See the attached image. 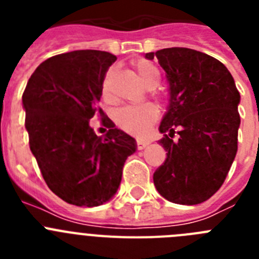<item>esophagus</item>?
Instances as JSON below:
<instances>
[{"mask_svg":"<svg viewBox=\"0 0 259 259\" xmlns=\"http://www.w3.org/2000/svg\"><path fill=\"white\" fill-rule=\"evenodd\" d=\"M148 145H149V143H148V141H144V140H137L136 141V146H137V149H139V150H143L144 148H146Z\"/></svg>","mask_w":259,"mask_h":259,"instance_id":"obj_1","label":"esophagus"}]
</instances>
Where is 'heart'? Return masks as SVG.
I'll return each mask as SVG.
<instances>
[{"mask_svg":"<svg viewBox=\"0 0 259 259\" xmlns=\"http://www.w3.org/2000/svg\"><path fill=\"white\" fill-rule=\"evenodd\" d=\"M134 68L141 83L146 88L153 89L161 81L159 70L146 59H137L134 62ZM107 83L109 76L104 84V98H109L107 95ZM158 110L153 105H141V106H127L119 109L114 115L115 124L122 131L132 135V136H144L148 134L149 128L157 122Z\"/></svg>","mask_w":259,"mask_h":259,"instance_id":"obj_1","label":"heart"}]
</instances>
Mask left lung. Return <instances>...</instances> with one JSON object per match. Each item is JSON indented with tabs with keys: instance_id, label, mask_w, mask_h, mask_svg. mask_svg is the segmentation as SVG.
I'll return each instance as SVG.
<instances>
[{
	"instance_id": "left-lung-1",
	"label": "left lung",
	"mask_w": 259,
	"mask_h": 259,
	"mask_svg": "<svg viewBox=\"0 0 259 259\" xmlns=\"http://www.w3.org/2000/svg\"><path fill=\"white\" fill-rule=\"evenodd\" d=\"M145 57L158 59L170 84L159 125L167 158L153 175L155 188L174 203L197 205L221 188L235 159L240 93L227 67L205 53L167 48Z\"/></svg>"
}]
</instances>
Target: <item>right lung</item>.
<instances>
[{"label":"right lung","instance_id":"add662e5","mask_svg":"<svg viewBox=\"0 0 259 259\" xmlns=\"http://www.w3.org/2000/svg\"><path fill=\"white\" fill-rule=\"evenodd\" d=\"M115 61L101 50L58 54L36 68L23 93L32 154L50 191L71 205L93 207L109 201L125 159L136 152L134 137L114 124L104 137L89 124L95 114L105 116L98 101Z\"/></svg>","mask_w":259,"mask_h":259}]
</instances>
